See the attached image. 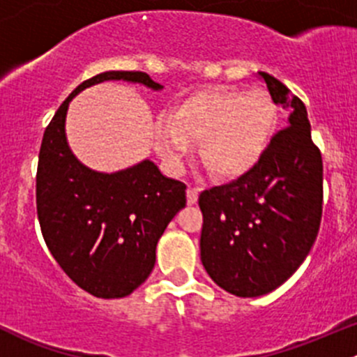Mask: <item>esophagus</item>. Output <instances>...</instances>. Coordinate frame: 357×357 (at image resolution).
Returning a JSON list of instances; mask_svg holds the SVG:
<instances>
[{
    "instance_id": "obj_1",
    "label": "esophagus",
    "mask_w": 357,
    "mask_h": 357,
    "mask_svg": "<svg viewBox=\"0 0 357 357\" xmlns=\"http://www.w3.org/2000/svg\"><path fill=\"white\" fill-rule=\"evenodd\" d=\"M199 193H200V188L188 186V190H186V200H188L190 205H195L197 202H199Z\"/></svg>"
}]
</instances>
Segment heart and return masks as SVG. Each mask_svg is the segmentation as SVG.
<instances>
[{
	"label": "heart",
	"instance_id": "b5f03b06",
	"mask_svg": "<svg viewBox=\"0 0 357 357\" xmlns=\"http://www.w3.org/2000/svg\"><path fill=\"white\" fill-rule=\"evenodd\" d=\"M276 107L262 89L204 88L186 93L153 126V145L169 165H179L200 142V158L212 176L235 179L250 172L268 150Z\"/></svg>",
	"mask_w": 357,
	"mask_h": 357
}]
</instances>
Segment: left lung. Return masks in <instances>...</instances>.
<instances>
[{
	"instance_id": "left-lung-1",
	"label": "left lung",
	"mask_w": 357,
	"mask_h": 357,
	"mask_svg": "<svg viewBox=\"0 0 357 357\" xmlns=\"http://www.w3.org/2000/svg\"><path fill=\"white\" fill-rule=\"evenodd\" d=\"M257 75L273 103L289 112L287 128L250 172L199 197L202 264L236 297H261L283 285L307 257L323 211V160L305 105L273 75Z\"/></svg>"
}]
</instances>
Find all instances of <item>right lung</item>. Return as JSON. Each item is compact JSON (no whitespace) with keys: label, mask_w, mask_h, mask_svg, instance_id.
<instances>
[{"label":"right lung","mask_w":357,"mask_h":357,"mask_svg":"<svg viewBox=\"0 0 357 357\" xmlns=\"http://www.w3.org/2000/svg\"><path fill=\"white\" fill-rule=\"evenodd\" d=\"M103 81L164 86L145 72L110 70L79 84L43 136L36 204L43 238L77 287L100 298L132 294L155 266L158 238L186 205L185 183L165 178L149 158L117 172L86 167L67 143L68 103Z\"/></svg>","instance_id":"add662e5"}]
</instances>
